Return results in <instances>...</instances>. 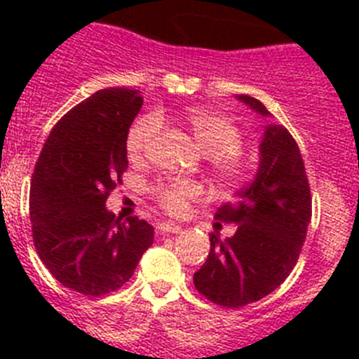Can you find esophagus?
I'll list each match as a JSON object with an SVG mask.
<instances>
[{
  "instance_id": "esophagus-1",
  "label": "esophagus",
  "mask_w": 359,
  "mask_h": 359,
  "mask_svg": "<svg viewBox=\"0 0 359 359\" xmlns=\"http://www.w3.org/2000/svg\"><path fill=\"white\" fill-rule=\"evenodd\" d=\"M160 233H180L182 231V226L180 224H174V223H161L158 226Z\"/></svg>"
}]
</instances>
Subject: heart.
<instances>
[{"label": "heart", "mask_w": 359, "mask_h": 359, "mask_svg": "<svg viewBox=\"0 0 359 359\" xmlns=\"http://www.w3.org/2000/svg\"><path fill=\"white\" fill-rule=\"evenodd\" d=\"M183 122L190 129L199 149L208 156L212 172L219 182L237 183L246 174V161L241 154L243 133L237 123L215 111L203 107H190L183 113ZM160 131L158 116L140 118L128 135V154L133 161H142L147 156L152 142ZM154 199L170 215H183L192 201L201 198V187L189 180H174L152 189Z\"/></svg>", "instance_id": "obj_1"}]
</instances>
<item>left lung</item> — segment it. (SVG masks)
<instances>
[{
  "label": "left lung",
  "instance_id": "left-lung-1",
  "mask_svg": "<svg viewBox=\"0 0 359 359\" xmlns=\"http://www.w3.org/2000/svg\"><path fill=\"white\" fill-rule=\"evenodd\" d=\"M237 98L269 116L261 100L250 95ZM259 151L253 182L236 201L215 212L221 223L237 224L236 233L224 241L210 233V253L194 273V286L203 297L231 309L261 300L286 280L311 223L309 182L290 131L273 122L266 126Z\"/></svg>",
  "mask_w": 359,
  "mask_h": 359
}]
</instances>
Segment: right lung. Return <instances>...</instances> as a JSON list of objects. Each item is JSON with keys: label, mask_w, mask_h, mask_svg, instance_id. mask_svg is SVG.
<instances>
[{"label": "right lung", "mask_w": 359, "mask_h": 359, "mask_svg": "<svg viewBox=\"0 0 359 359\" xmlns=\"http://www.w3.org/2000/svg\"><path fill=\"white\" fill-rule=\"evenodd\" d=\"M144 98L107 88L69 109L50 133L34 169V246L62 286L88 297L122 287L154 239L138 217L116 219L107 196L128 169V135Z\"/></svg>", "instance_id": "add662e5"}]
</instances>
